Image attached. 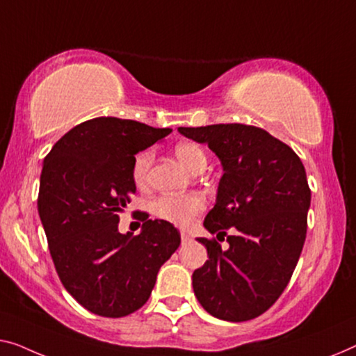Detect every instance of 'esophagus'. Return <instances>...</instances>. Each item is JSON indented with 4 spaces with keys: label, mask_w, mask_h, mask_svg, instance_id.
Here are the masks:
<instances>
[{
    "label": "esophagus",
    "mask_w": 356,
    "mask_h": 356,
    "mask_svg": "<svg viewBox=\"0 0 356 356\" xmlns=\"http://www.w3.org/2000/svg\"><path fill=\"white\" fill-rule=\"evenodd\" d=\"M180 238H182V245H187V243H190V235L185 230L180 232Z\"/></svg>",
    "instance_id": "1"
}]
</instances>
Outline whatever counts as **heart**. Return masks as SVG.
Listing matches in <instances>:
<instances>
[{"label":"heart","instance_id":"obj_1","mask_svg":"<svg viewBox=\"0 0 356 356\" xmlns=\"http://www.w3.org/2000/svg\"><path fill=\"white\" fill-rule=\"evenodd\" d=\"M174 152H176L179 161L192 172L203 171L206 161H208L203 147L196 144V142H179L176 148H174ZM153 158H155V153H153L152 148H144V150L137 152L134 158H132L131 176L137 185H144L147 182V176L148 171H150ZM204 206L206 203L203 196H200L198 193L163 195L153 203V212L160 219L171 222L174 225L187 227L204 209Z\"/></svg>","mask_w":356,"mask_h":356}]
</instances>
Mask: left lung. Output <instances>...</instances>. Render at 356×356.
Segmentation results:
<instances>
[{
    "instance_id": "obj_1",
    "label": "left lung",
    "mask_w": 356,
    "mask_h": 356,
    "mask_svg": "<svg viewBox=\"0 0 356 356\" xmlns=\"http://www.w3.org/2000/svg\"><path fill=\"white\" fill-rule=\"evenodd\" d=\"M179 132L208 144L224 166L217 201L204 217L217 238H198L209 259L193 272L195 296L212 316L252 320L278 300L304 248L312 198L305 168L262 127L230 123ZM224 236L227 250L218 243Z\"/></svg>"
}]
</instances>
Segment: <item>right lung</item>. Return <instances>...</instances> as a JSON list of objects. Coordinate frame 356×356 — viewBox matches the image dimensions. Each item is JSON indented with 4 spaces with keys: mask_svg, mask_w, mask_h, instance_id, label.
I'll use <instances>...</instances> for the list:
<instances>
[{
    "mask_svg": "<svg viewBox=\"0 0 356 356\" xmlns=\"http://www.w3.org/2000/svg\"><path fill=\"white\" fill-rule=\"evenodd\" d=\"M171 131L99 116L68 131L44 158L38 212L52 262L63 288L95 315L139 310L180 245L176 227L142 211L134 212L139 235L118 232L120 212L136 193L132 158Z\"/></svg>",
    "mask_w": 356,
    "mask_h": 356,
    "instance_id": "1",
    "label": "right lung"
}]
</instances>
